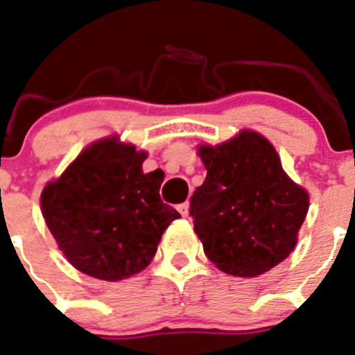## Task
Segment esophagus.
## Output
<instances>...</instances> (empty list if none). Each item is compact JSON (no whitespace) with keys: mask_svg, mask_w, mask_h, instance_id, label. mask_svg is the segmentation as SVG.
Here are the masks:
<instances>
[{"mask_svg":"<svg viewBox=\"0 0 355 355\" xmlns=\"http://www.w3.org/2000/svg\"><path fill=\"white\" fill-rule=\"evenodd\" d=\"M177 210L180 211V214L184 215V217H185V215L189 214V201H185V203H180V205H178Z\"/></svg>","mask_w":355,"mask_h":355,"instance_id":"34e87169","label":"esophagus"}]
</instances>
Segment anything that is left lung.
<instances>
[{"label":"left lung","mask_w":355,"mask_h":355,"mask_svg":"<svg viewBox=\"0 0 355 355\" xmlns=\"http://www.w3.org/2000/svg\"><path fill=\"white\" fill-rule=\"evenodd\" d=\"M198 154L207 178L189 214L208 259L234 277H257L282 263L297 243L308 193L284 171L273 145L243 129Z\"/></svg>","instance_id":"obj_1"}]
</instances>
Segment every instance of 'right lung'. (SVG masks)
<instances>
[{
    "label": "right lung",
    "instance_id": "right-lung-1",
    "mask_svg": "<svg viewBox=\"0 0 355 355\" xmlns=\"http://www.w3.org/2000/svg\"><path fill=\"white\" fill-rule=\"evenodd\" d=\"M147 152L103 138L45 185L42 214L66 259L89 277L117 282L140 273L162 233L180 217L159 196L164 173H144Z\"/></svg>",
    "mask_w": 355,
    "mask_h": 355
}]
</instances>
